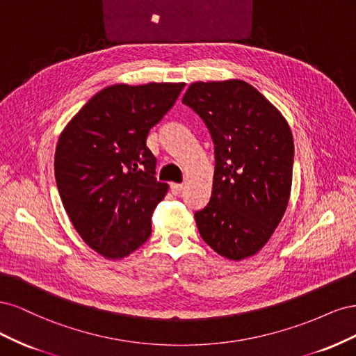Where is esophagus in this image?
Wrapping results in <instances>:
<instances>
[{
    "label": "esophagus",
    "mask_w": 356,
    "mask_h": 356,
    "mask_svg": "<svg viewBox=\"0 0 356 356\" xmlns=\"http://www.w3.org/2000/svg\"><path fill=\"white\" fill-rule=\"evenodd\" d=\"M182 188H184V186H182V184H175V182H174V184H170V191H172V195H179V193L182 191Z\"/></svg>",
    "instance_id": "1"
}]
</instances>
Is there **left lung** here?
Masks as SVG:
<instances>
[{"label":"left lung","instance_id":"1","mask_svg":"<svg viewBox=\"0 0 356 356\" xmlns=\"http://www.w3.org/2000/svg\"><path fill=\"white\" fill-rule=\"evenodd\" d=\"M182 104L215 144L211 200L195 213L202 239L227 260L255 255L272 238L293 186L294 141L276 106L242 80L196 81Z\"/></svg>","mask_w":356,"mask_h":356}]
</instances>
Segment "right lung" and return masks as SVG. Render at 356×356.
I'll return each instance as SVG.
<instances>
[{
	"label": "right lung",
	"instance_id": "obj_1",
	"mask_svg": "<svg viewBox=\"0 0 356 356\" xmlns=\"http://www.w3.org/2000/svg\"><path fill=\"white\" fill-rule=\"evenodd\" d=\"M186 83L113 84L83 105L60 132L55 177L80 238L106 260H120L152 234V215L169 186L156 179L149 129Z\"/></svg>",
	"mask_w": 356,
	"mask_h": 356
}]
</instances>
